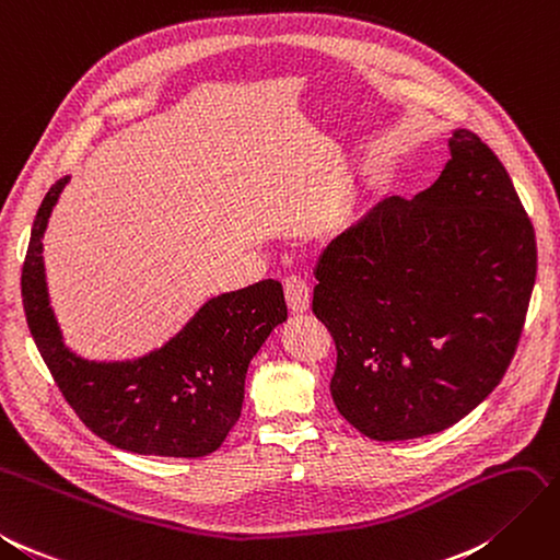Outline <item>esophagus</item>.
<instances>
[{
  "instance_id": "esophagus-1",
  "label": "esophagus",
  "mask_w": 560,
  "mask_h": 560,
  "mask_svg": "<svg viewBox=\"0 0 560 560\" xmlns=\"http://www.w3.org/2000/svg\"><path fill=\"white\" fill-rule=\"evenodd\" d=\"M284 299H287V306H290V311L296 313V315L306 313L311 308V290H308V284L301 280V278H296V276L284 280Z\"/></svg>"
}]
</instances>
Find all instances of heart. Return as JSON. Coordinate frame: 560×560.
I'll list each match as a JSON object with an SVG mask.
<instances>
[{
  "mask_svg": "<svg viewBox=\"0 0 560 560\" xmlns=\"http://www.w3.org/2000/svg\"><path fill=\"white\" fill-rule=\"evenodd\" d=\"M329 229H331V233H339L341 229H343V221H339V219H335L329 223Z\"/></svg>",
  "mask_w": 560,
  "mask_h": 560,
  "instance_id": "b5f03b06",
  "label": "heart"
}]
</instances>
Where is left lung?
Returning a JSON list of instances; mask_svg holds the SVG:
<instances>
[{"mask_svg":"<svg viewBox=\"0 0 560 560\" xmlns=\"http://www.w3.org/2000/svg\"><path fill=\"white\" fill-rule=\"evenodd\" d=\"M435 184L376 205L317 264L331 400L372 441L457 424L502 382L537 276L533 223L492 150L455 129Z\"/></svg>","mask_w":560,"mask_h":560,"instance_id":"1","label":"left lung"}]
</instances>
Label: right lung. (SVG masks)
<instances>
[{"instance_id":"add662e5","label":"right lung","mask_w":560,"mask_h":560,"mask_svg":"<svg viewBox=\"0 0 560 560\" xmlns=\"http://www.w3.org/2000/svg\"><path fill=\"white\" fill-rule=\"evenodd\" d=\"M70 176L42 200L23 264V308L30 335L60 393L86 429L136 455L195 459L221 447L245 400L252 358L287 304L278 280L211 296L160 349L131 360H86L72 353L49 306L42 237Z\"/></svg>"}]
</instances>
